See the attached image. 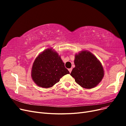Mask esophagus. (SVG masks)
Segmentation results:
<instances>
[{
    "label": "esophagus",
    "mask_w": 126,
    "mask_h": 126,
    "mask_svg": "<svg viewBox=\"0 0 126 126\" xmlns=\"http://www.w3.org/2000/svg\"><path fill=\"white\" fill-rule=\"evenodd\" d=\"M68 70H69L70 73H71V72L72 71V68H69V69H68Z\"/></svg>",
    "instance_id": "obj_1"
}]
</instances>
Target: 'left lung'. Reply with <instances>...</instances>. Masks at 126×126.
Returning <instances> with one entry per match:
<instances>
[{
    "instance_id": "obj_1",
    "label": "left lung",
    "mask_w": 126,
    "mask_h": 126,
    "mask_svg": "<svg viewBox=\"0 0 126 126\" xmlns=\"http://www.w3.org/2000/svg\"><path fill=\"white\" fill-rule=\"evenodd\" d=\"M75 67L70 75L82 88L91 89L97 86L104 76V71L100 61L92 53L87 50L75 55Z\"/></svg>"
}]
</instances>
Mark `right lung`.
Segmentation results:
<instances>
[{
    "label": "right lung",
    "mask_w": 126,
    "mask_h": 126,
    "mask_svg": "<svg viewBox=\"0 0 126 126\" xmlns=\"http://www.w3.org/2000/svg\"><path fill=\"white\" fill-rule=\"evenodd\" d=\"M69 74L58 54L52 48L41 52L33 63L32 78L39 87L48 88L58 82L64 75Z\"/></svg>",
    "instance_id": "right-lung-1"
}]
</instances>
